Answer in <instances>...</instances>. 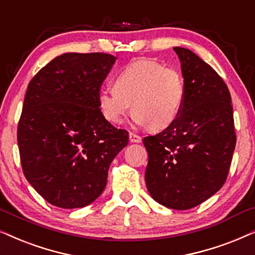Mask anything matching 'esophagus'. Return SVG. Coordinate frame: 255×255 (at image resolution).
I'll list each match as a JSON object with an SVG mask.
<instances>
[{
    "mask_svg": "<svg viewBox=\"0 0 255 255\" xmlns=\"http://www.w3.org/2000/svg\"><path fill=\"white\" fill-rule=\"evenodd\" d=\"M128 139H130L131 143H140L141 137L140 135L133 133V132H130V133H128Z\"/></svg>",
    "mask_w": 255,
    "mask_h": 255,
    "instance_id": "1",
    "label": "esophagus"
}]
</instances>
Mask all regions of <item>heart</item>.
<instances>
[{"label": "heart", "mask_w": 255, "mask_h": 255, "mask_svg": "<svg viewBox=\"0 0 255 255\" xmlns=\"http://www.w3.org/2000/svg\"><path fill=\"white\" fill-rule=\"evenodd\" d=\"M114 91L98 95V108L109 123H124L132 111L134 122L151 130H164L179 117L185 99L180 72L148 59L135 61L120 71L112 82Z\"/></svg>", "instance_id": "b5f03b06"}]
</instances>
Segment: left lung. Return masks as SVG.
I'll return each instance as SVG.
<instances>
[{
    "label": "left lung",
    "mask_w": 255,
    "mask_h": 255,
    "mask_svg": "<svg viewBox=\"0 0 255 255\" xmlns=\"http://www.w3.org/2000/svg\"><path fill=\"white\" fill-rule=\"evenodd\" d=\"M181 63L185 99L179 117L143 139L148 153L145 183L157 203L188 210L223 187L236 147L229 88L188 49L173 48Z\"/></svg>",
    "instance_id": "8db88e82"
}]
</instances>
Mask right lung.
Masks as SVG:
<instances>
[{
  "label": "right lung",
  "instance_id": "1",
  "mask_svg": "<svg viewBox=\"0 0 255 255\" xmlns=\"http://www.w3.org/2000/svg\"><path fill=\"white\" fill-rule=\"evenodd\" d=\"M116 57L68 52L52 59L26 89L17 128L23 173L48 203L91 204L107 186L111 161L128 145L98 108V95Z\"/></svg>",
  "mask_w": 255,
  "mask_h": 255
}]
</instances>
